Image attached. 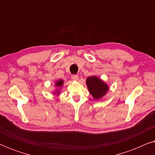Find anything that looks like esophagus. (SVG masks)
Returning <instances> with one entry per match:
<instances>
[{"mask_svg": "<svg viewBox=\"0 0 155 155\" xmlns=\"http://www.w3.org/2000/svg\"><path fill=\"white\" fill-rule=\"evenodd\" d=\"M71 78L73 80H78V75H73L71 76Z\"/></svg>", "mask_w": 155, "mask_h": 155, "instance_id": "34e87169", "label": "esophagus"}]
</instances>
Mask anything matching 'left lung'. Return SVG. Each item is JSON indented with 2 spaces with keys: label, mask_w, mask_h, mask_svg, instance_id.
<instances>
[{
  "label": "left lung",
  "mask_w": 155,
  "mask_h": 155,
  "mask_svg": "<svg viewBox=\"0 0 155 155\" xmlns=\"http://www.w3.org/2000/svg\"><path fill=\"white\" fill-rule=\"evenodd\" d=\"M86 84L89 92L95 99H99L107 94L109 86L97 76L87 78Z\"/></svg>",
  "instance_id": "8db88e82"
}]
</instances>
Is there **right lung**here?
I'll return each mask as SVG.
<instances>
[{
  "label": "right lung",
  "instance_id": "obj_1",
  "mask_svg": "<svg viewBox=\"0 0 155 155\" xmlns=\"http://www.w3.org/2000/svg\"><path fill=\"white\" fill-rule=\"evenodd\" d=\"M63 84V80H58V81H56V84H55V85H56L57 87H62V85ZM60 89H59V90H58V89H57L56 90V91H55V93L54 94H59V92H60Z\"/></svg>",
  "mask_w": 155,
  "mask_h": 155
}]
</instances>
